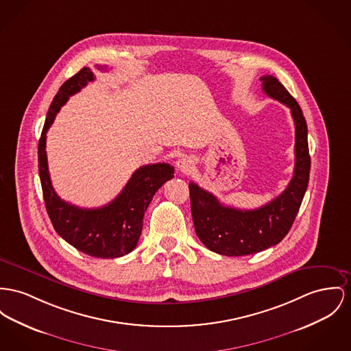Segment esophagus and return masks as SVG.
<instances>
[{"instance_id":"34e87169","label":"esophagus","mask_w":351,"mask_h":351,"mask_svg":"<svg viewBox=\"0 0 351 351\" xmlns=\"http://www.w3.org/2000/svg\"><path fill=\"white\" fill-rule=\"evenodd\" d=\"M193 167H194V164H193V161L189 157H182L177 162V170L180 173H184V174L190 173L193 170Z\"/></svg>"}]
</instances>
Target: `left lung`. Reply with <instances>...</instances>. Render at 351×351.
<instances>
[{
	"label": "left lung",
	"instance_id": "1",
	"mask_svg": "<svg viewBox=\"0 0 351 351\" xmlns=\"http://www.w3.org/2000/svg\"><path fill=\"white\" fill-rule=\"evenodd\" d=\"M261 81L263 92L286 105L294 119L295 166L287 187L269 204L254 210H241L222 205L195 182L189 184L197 237L211 252L229 257L256 254L280 243L297 217L308 184L310 154L304 113L276 77L263 75Z\"/></svg>",
	"mask_w": 351,
	"mask_h": 351
}]
</instances>
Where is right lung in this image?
I'll return each mask as SVG.
<instances>
[{
    "mask_svg": "<svg viewBox=\"0 0 351 351\" xmlns=\"http://www.w3.org/2000/svg\"><path fill=\"white\" fill-rule=\"evenodd\" d=\"M97 69L106 68L97 65ZM93 80L92 71L82 68L56 94L38 142V171L47 214L58 235L90 257L118 258L129 254L137 246L143 214L156 191L174 177V167L169 164L141 166L112 202L97 209L78 208L57 195L47 169V130L69 97Z\"/></svg>",
    "mask_w": 351,
    "mask_h": 351,
    "instance_id": "right-lung-1",
    "label": "right lung"
}]
</instances>
